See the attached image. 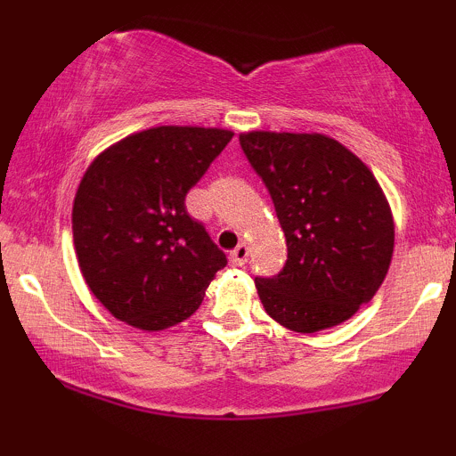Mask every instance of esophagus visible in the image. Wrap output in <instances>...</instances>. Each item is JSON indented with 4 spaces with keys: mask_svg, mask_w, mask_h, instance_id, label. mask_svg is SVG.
I'll use <instances>...</instances> for the list:
<instances>
[{
    "mask_svg": "<svg viewBox=\"0 0 456 456\" xmlns=\"http://www.w3.org/2000/svg\"><path fill=\"white\" fill-rule=\"evenodd\" d=\"M229 261H232L233 265H244L246 261H248V244L240 242L235 246L232 253H229Z\"/></svg>",
    "mask_w": 456,
    "mask_h": 456,
    "instance_id": "1",
    "label": "esophagus"
}]
</instances>
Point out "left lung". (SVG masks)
Listing matches in <instances>:
<instances>
[{
	"label": "left lung",
	"mask_w": 456,
	"mask_h": 456,
	"mask_svg": "<svg viewBox=\"0 0 456 456\" xmlns=\"http://www.w3.org/2000/svg\"><path fill=\"white\" fill-rule=\"evenodd\" d=\"M274 201L287 264L255 279L265 313L313 334L347 322L378 294L395 250V218L373 171L322 133L240 134Z\"/></svg>",
	"instance_id": "1"
}]
</instances>
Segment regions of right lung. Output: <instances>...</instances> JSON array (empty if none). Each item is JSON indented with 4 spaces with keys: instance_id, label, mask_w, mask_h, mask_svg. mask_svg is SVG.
Segmentation results:
<instances>
[{
    "instance_id": "obj_1",
    "label": "right lung",
    "mask_w": 456,
    "mask_h": 456,
    "mask_svg": "<svg viewBox=\"0 0 456 456\" xmlns=\"http://www.w3.org/2000/svg\"><path fill=\"white\" fill-rule=\"evenodd\" d=\"M232 137L224 128H145L83 174L72 206L78 268L119 322L145 332L184 322L227 265L184 199Z\"/></svg>"
}]
</instances>
